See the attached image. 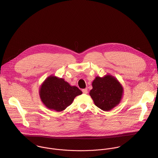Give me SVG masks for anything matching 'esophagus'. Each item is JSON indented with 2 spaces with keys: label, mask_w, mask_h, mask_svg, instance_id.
I'll return each mask as SVG.
<instances>
[{
  "label": "esophagus",
  "mask_w": 158,
  "mask_h": 158,
  "mask_svg": "<svg viewBox=\"0 0 158 158\" xmlns=\"http://www.w3.org/2000/svg\"><path fill=\"white\" fill-rule=\"evenodd\" d=\"M82 92H83L84 94H87V93H88V89H87V88L83 89H82Z\"/></svg>",
  "instance_id": "esophagus-1"
}]
</instances>
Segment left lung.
Wrapping results in <instances>:
<instances>
[{
    "instance_id": "obj_1",
    "label": "left lung",
    "mask_w": 158,
    "mask_h": 158,
    "mask_svg": "<svg viewBox=\"0 0 158 158\" xmlns=\"http://www.w3.org/2000/svg\"><path fill=\"white\" fill-rule=\"evenodd\" d=\"M89 95L94 104L104 111H109L122 100L123 87L117 78L110 74L101 77L96 76L92 82Z\"/></svg>"
}]
</instances>
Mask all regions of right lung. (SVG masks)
<instances>
[{
  "instance_id": "obj_1",
  "label": "right lung",
  "mask_w": 158,
  "mask_h": 158,
  "mask_svg": "<svg viewBox=\"0 0 158 158\" xmlns=\"http://www.w3.org/2000/svg\"><path fill=\"white\" fill-rule=\"evenodd\" d=\"M82 92L72 86L64 79L50 75L40 86L39 94L41 102L49 109L61 112L73 102L74 98Z\"/></svg>"
}]
</instances>
